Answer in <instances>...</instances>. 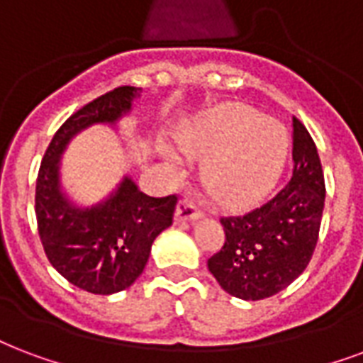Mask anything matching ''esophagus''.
Segmentation results:
<instances>
[{
    "label": "esophagus",
    "mask_w": 363,
    "mask_h": 363,
    "mask_svg": "<svg viewBox=\"0 0 363 363\" xmlns=\"http://www.w3.org/2000/svg\"><path fill=\"white\" fill-rule=\"evenodd\" d=\"M203 216V211L200 209V206L194 202V200H189L184 198L177 206V211H174V219L177 221H194V219H200Z\"/></svg>",
    "instance_id": "34e87169"
}]
</instances>
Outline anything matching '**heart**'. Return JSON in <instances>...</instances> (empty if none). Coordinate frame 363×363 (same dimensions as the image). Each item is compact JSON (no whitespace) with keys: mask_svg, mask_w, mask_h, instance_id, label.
I'll return each mask as SVG.
<instances>
[{"mask_svg":"<svg viewBox=\"0 0 363 363\" xmlns=\"http://www.w3.org/2000/svg\"><path fill=\"white\" fill-rule=\"evenodd\" d=\"M179 142L192 157H206L203 184L217 202L230 209L264 198L281 177L289 154L286 128L242 104L209 109L182 130ZM161 155L169 165H179L167 147H161Z\"/></svg>","mask_w":363,"mask_h":363,"instance_id":"obj_1","label":"heart"}]
</instances>
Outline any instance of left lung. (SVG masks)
Returning a JSON list of instances; mask_svg holds the SVG:
<instances>
[{"label": "left lung", "instance_id": "obj_1", "mask_svg": "<svg viewBox=\"0 0 363 363\" xmlns=\"http://www.w3.org/2000/svg\"><path fill=\"white\" fill-rule=\"evenodd\" d=\"M292 177L264 206L221 217L223 248L208 269L225 292L242 300L277 294L308 267L325 206V179L315 142L292 117Z\"/></svg>", "mask_w": 363, "mask_h": 363}]
</instances>
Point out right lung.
Segmentation results:
<instances>
[{
	"label": "right lung",
	"mask_w": 363,
	"mask_h": 363,
	"mask_svg": "<svg viewBox=\"0 0 363 363\" xmlns=\"http://www.w3.org/2000/svg\"><path fill=\"white\" fill-rule=\"evenodd\" d=\"M140 88L119 86L99 96L59 127L45 150L36 181V221L50 264L92 294L125 291L140 277L155 236L173 223L177 194L152 198L128 177L92 208H77L61 192V154L74 134L96 123L115 125L130 111Z\"/></svg>",
	"instance_id": "right-lung-1"
}]
</instances>
